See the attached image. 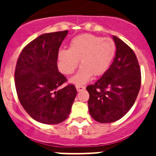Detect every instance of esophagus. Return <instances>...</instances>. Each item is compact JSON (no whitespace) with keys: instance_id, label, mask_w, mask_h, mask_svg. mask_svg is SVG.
Wrapping results in <instances>:
<instances>
[{"instance_id":"1","label":"esophagus","mask_w":156,"mask_h":156,"mask_svg":"<svg viewBox=\"0 0 156 156\" xmlns=\"http://www.w3.org/2000/svg\"><path fill=\"white\" fill-rule=\"evenodd\" d=\"M76 90L78 92L79 91H82L85 89V87H83V86H76Z\"/></svg>"}]
</instances>
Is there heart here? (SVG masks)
I'll use <instances>...</instances> for the list:
<instances>
[{
	"label": "heart",
	"instance_id": "1",
	"mask_svg": "<svg viewBox=\"0 0 156 156\" xmlns=\"http://www.w3.org/2000/svg\"><path fill=\"white\" fill-rule=\"evenodd\" d=\"M115 54V44L111 39L92 34H81L70 41L68 50L58 52V68L65 75H71L81 68L70 79L72 83L82 85L90 80L92 75L99 76L109 68Z\"/></svg>",
	"mask_w": 156,
	"mask_h": 156
}]
</instances>
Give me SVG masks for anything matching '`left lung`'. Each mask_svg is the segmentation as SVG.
Here are the masks:
<instances>
[{"instance_id": "obj_1", "label": "left lung", "mask_w": 156, "mask_h": 156, "mask_svg": "<svg viewBox=\"0 0 156 156\" xmlns=\"http://www.w3.org/2000/svg\"><path fill=\"white\" fill-rule=\"evenodd\" d=\"M116 48L108 69L94 84L87 87L91 117L101 123L119 120L132 108L139 93L140 70L134 52L119 38L112 36Z\"/></svg>"}]
</instances>
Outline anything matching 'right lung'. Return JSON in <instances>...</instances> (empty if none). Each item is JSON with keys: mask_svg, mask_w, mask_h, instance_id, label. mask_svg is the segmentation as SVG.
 Listing matches in <instances>:
<instances>
[{"mask_svg": "<svg viewBox=\"0 0 156 156\" xmlns=\"http://www.w3.org/2000/svg\"><path fill=\"white\" fill-rule=\"evenodd\" d=\"M68 30L39 36L22 51L15 71L18 98L34 119L58 124L67 119L76 96L73 84L64 87V75L58 69L59 48Z\"/></svg>", "mask_w": 156, "mask_h": 156, "instance_id": "right-lung-1", "label": "right lung"}]
</instances>
